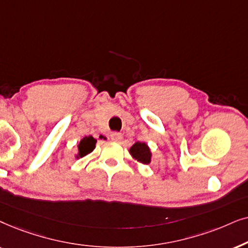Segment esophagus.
<instances>
[{"label":"esophagus","mask_w":248,"mask_h":248,"mask_svg":"<svg viewBox=\"0 0 248 248\" xmlns=\"http://www.w3.org/2000/svg\"><path fill=\"white\" fill-rule=\"evenodd\" d=\"M111 140H114V141H120L122 140V135L120 133H117V131H114V133L111 134Z\"/></svg>","instance_id":"34e87169"}]
</instances>
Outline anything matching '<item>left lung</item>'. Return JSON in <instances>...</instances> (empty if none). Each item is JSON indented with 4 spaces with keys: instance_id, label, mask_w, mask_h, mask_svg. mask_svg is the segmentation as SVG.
<instances>
[{
    "instance_id": "obj_1",
    "label": "left lung",
    "mask_w": 248,
    "mask_h": 248,
    "mask_svg": "<svg viewBox=\"0 0 248 248\" xmlns=\"http://www.w3.org/2000/svg\"><path fill=\"white\" fill-rule=\"evenodd\" d=\"M129 153L131 154V156L140 163L148 164L151 162L152 153L150 147L147 146V144L137 141V143H135L133 146L130 147Z\"/></svg>"
}]
</instances>
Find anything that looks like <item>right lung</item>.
Instances as JSON below:
<instances>
[{
    "mask_svg": "<svg viewBox=\"0 0 248 248\" xmlns=\"http://www.w3.org/2000/svg\"><path fill=\"white\" fill-rule=\"evenodd\" d=\"M95 145H96V140L93 138V136L84 137L78 144V154L76 155V157H82L90 154L91 152L94 151Z\"/></svg>",
    "mask_w": 248,
    "mask_h": 248,
    "instance_id": "1",
    "label": "right lung"
}]
</instances>
